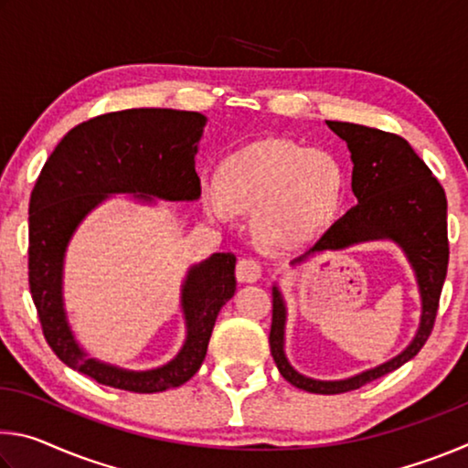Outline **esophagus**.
Returning a JSON list of instances; mask_svg holds the SVG:
<instances>
[{"label": "esophagus", "instance_id": "obj_1", "mask_svg": "<svg viewBox=\"0 0 468 468\" xmlns=\"http://www.w3.org/2000/svg\"><path fill=\"white\" fill-rule=\"evenodd\" d=\"M262 276V266L253 258H241L237 264V281L239 282H256Z\"/></svg>", "mask_w": 468, "mask_h": 468}]
</instances>
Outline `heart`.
I'll return each instance as SVG.
<instances>
[{"instance_id":"heart-1","label":"heart","mask_w":468,"mask_h":468,"mask_svg":"<svg viewBox=\"0 0 468 468\" xmlns=\"http://www.w3.org/2000/svg\"><path fill=\"white\" fill-rule=\"evenodd\" d=\"M217 186L220 197L204 196L212 217L225 218L229 206L253 212V231L264 248H295L335 218L345 173L326 150L264 140L227 156L217 169Z\"/></svg>"}]
</instances>
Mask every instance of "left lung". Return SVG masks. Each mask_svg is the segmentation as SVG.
Here are the masks:
<instances>
[{"mask_svg": "<svg viewBox=\"0 0 468 468\" xmlns=\"http://www.w3.org/2000/svg\"><path fill=\"white\" fill-rule=\"evenodd\" d=\"M343 138L353 161V206L338 218L314 248L292 260L305 262L315 251H338L367 241H394L405 251L421 295V322L415 338L405 351L382 366L361 371L346 379H314L291 366L284 355V322L287 307L279 287H272L271 353L281 376L299 390L314 394H340L357 390L374 379L399 369L421 351L433 330L440 295L448 272V202L440 181L421 161L405 138L367 125L326 122Z\"/></svg>", "mask_w": 468, "mask_h": 468, "instance_id": "1", "label": "left lung"}]
</instances>
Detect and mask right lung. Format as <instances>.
<instances>
[{
    "instance_id": "right-lung-1",
    "label": "right lung",
    "mask_w": 468,
    "mask_h": 468,
    "mask_svg": "<svg viewBox=\"0 0 468 468\" xmlns=\"http://www.w3.org/2000/svg\"><path fill=\"white\" fill-rule=\"evenodd\" d=\"M206 117L196 111L125 109L69 130L47 158L28 206V284L53 353L80 374L120 390L153 394L186 384L206 357L217 315L235 295V256L212 253L181 284L186 343L163 367L130 371L86 355L63 307V258L76 227L111 194L181 202L202 194L196 173Z\"/></svg>"
}]
</instances>
